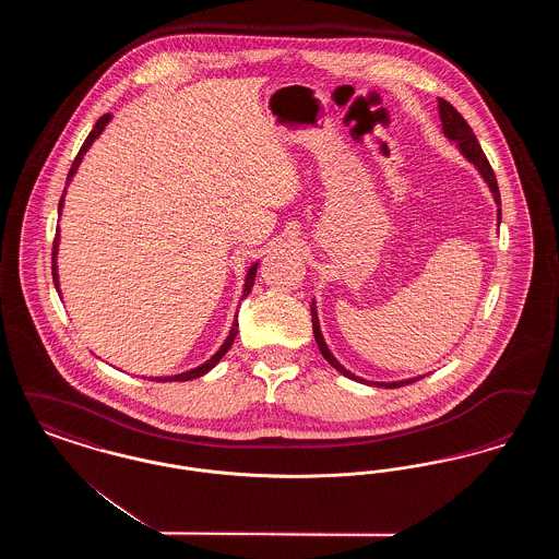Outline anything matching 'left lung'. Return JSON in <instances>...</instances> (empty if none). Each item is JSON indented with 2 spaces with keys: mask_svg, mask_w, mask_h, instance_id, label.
Returning a JSON list of instances; mask_svg holds the SVG:
<instances>
[{
  "mask_svg": "<svg viewBox=\"0 0 559 559\" xmlns=\"http://www.w3.org/2000/svg\"><path fill=\"white\" fill-rule=\"evenodd\" d=\"M438 108H440V119H442V130H444V135H447V138H451V140H454V142L459 144L461 153H463L467 159L472 160V163L478 167L479 174H481V178L488 182V187H490V190H492V197H495L497 205H501V194H499L497 176H495V171H492L490 163H488L486 155H484V151H481V146H479L476 133L472 132L469 123L463 119V115H461L456 108L452 107L449 100L440 98V100H438ZM499 219H501V210H499ZM312 329H314V337H317V344H319L320 354L324 356V360H326V362H329L333 369H337V371L344 372L346 377L354 379V381H362V383H369V381H365V379H360V377H356V374H352V372L346 371V369H344V367H342V365L335 360V356L329 352V347H326L324 340H322V333H320L319 317H317V308H314V304H312ZM417 379H421V377H417ZM417 379L394 381V383H377V385H381V388H402V385H408V383H413V381H417Z\"/></svg>",
  "mask_w": 559,
  "mask_h": 559,
  "instance_id": "left-lung-1",
  "label": "left lung"
}]
</instances>
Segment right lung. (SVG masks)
I'll list each match as a JSON object with an SVG mask.
<instances>
[{"label": "right lung", "instance_id": "obj_1", "mask_svg": "<svg viewBox=\"0 0 559 559\" xmlns=\"http://www.w3.org/2000/svg\"><path fill=\"white\" fill-rule=\"evenodd\" d=\"M108 119H110V115H103L98 121H96V126H94V130L90 132V135L85 138V142L81 144L80 153H78V157L73 160V165H71V169H69V176H67V185L71 182V178L75 176V171H78V167H80L81 159H83V155H85V151L92 146V142L103 133L105 130V126L108 123ZM58 207H62V199H60V203H58ZM56 251H58V233H56V237H53V247H52V278L53 285L58 287V272H56ZM255 272H258V264H253V266L249 267V272H247V278H245V289H242V297H247L249 293H251V287H253V281H255ZM237 333H239V322L235 320V324H233V329H230V335H228V340L224 342V346L219 347L215 354H213L212 358L205 362V365H201V367H197V369H192V371L180 372V374H174V377H157L155 381H188V379H194V377H201V374H205L207 371H212L213 367L222 360V356L230 349V346L235 344V337H237Z\"/></svg>", "mask_w": 559, "mask_h": 559}]
</instances>
